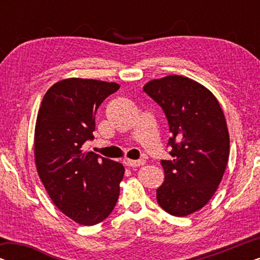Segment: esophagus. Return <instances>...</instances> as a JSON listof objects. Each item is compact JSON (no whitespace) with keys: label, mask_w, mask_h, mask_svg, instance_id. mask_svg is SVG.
<instances>
[{"label":"esophagus","mask_w":260,"mask_h":260,"mask_svg":"<svg viewBox=\"0 0 260 260\" xmlns=\"http://www.w3.org/2000/svg\"><path fill=\"white\" fill-rule=\"evenodd\" d=\"M145 159L144 158H140V159H130V158H124L123 159V163L127 167H140V166H143L145 165Z\"/></svg>","instance_id":"34e87169"}]
</instances>
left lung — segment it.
Segmentation results:
<instances>
[{
	"instance_id": "left-lung-1",
	"label": "left lung",
	"mask_w": 260,
	"mask_h": 260,
	"mask_svg": "<svg viewBox=\"0 0 260 260\" xmlns=\"http://www.w3.org/2000/svg\"><path fill=\"white\" fill-rule=\"evenodd\" d=\"M165 112L172 159H162L165 181L156 190L169 214L186 216L211 200L225 173L230 135L219 102L201 84L182 76L151 80L143 87Z\"/></svg>"
}]
</instances>
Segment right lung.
<instances>
[{"instance_id":"right-lung-1","label":"right lung","mask_w":260,"mask_h":260,"mask_svg":"<svg viewBox=\"0 0 260 260\" xmlns=\"http://www.w3.org/2000/svg\"><path fill=\"white\" fill-rule=\"evenodd\" d=\"M116 83L70 78L46 92L35 125L34 154L39 176L54 205L85 226L102 222L119 197L124 167L84 144L93 141L95 112Z\"/></svg>"}]
</instances>
